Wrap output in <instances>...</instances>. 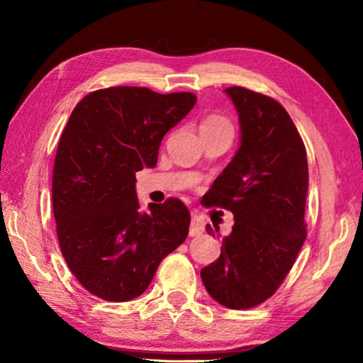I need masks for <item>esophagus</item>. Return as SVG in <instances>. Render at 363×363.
I'll list each match as a JSON object with an SVG mask.
<instances>
[{
  "label": "esophagus",
  "instance_id": "obj_1",
  "mask_svg": "<svg viewBox=\"0 0 363 363\" xmlns=\"http://www.w3.org/2000/svg\"><path fill=\"white\" fill-rule=\"evenodd\" d=\"M203 230H205L203 219L196 216V214H192V223H190V229H189L190 237H199L200 233H203Z\"/></svg>",
  "mask_w": 363,
  "mask_h": 363
}]
</instances>
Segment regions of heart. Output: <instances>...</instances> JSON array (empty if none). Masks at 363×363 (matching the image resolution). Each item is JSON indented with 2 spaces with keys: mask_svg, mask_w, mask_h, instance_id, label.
Segmentation results:
<instances>
[{
  "mask_svg": "<svg viewBox=\"0 0 363 363\" xmlns=\"http://www.w3.org/2000/svg\"><path fill=\"white\" fill-rule=\"evenodd\" d=\"M223 128H225V130H232L230 121L227 120L224 115L211 113V115H208L203 121H201L200 130L208 131V130H223Z\"/></svg>",
  "mask_w": 363,
  "mask_h": 363,
  "instance_id": "heart-1",
  "label": "heart"
}]
</instances>
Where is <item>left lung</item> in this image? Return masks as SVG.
<instances>
[{
  "label": "left lung",
  "instance_id": "left-lung-1",
  "mask_svg": "<svg viewBox=\"0 0 363 363\" xmlns=\"http://www.w3.org/2000/svg\"><path fill=\"white\" fill-rule=\"evenodd\" d=\"M225 93L238 112L242 144L203 199L208 208L232 211L235 223L201 280L214 301L243 311L272 296L296 261L307 235L309 169L281 104L242 86ZM206 230L213 233L211 225Z\"/></svg>",
  "mask_w": 363,
  "mask_h": 363
}]
</instances>
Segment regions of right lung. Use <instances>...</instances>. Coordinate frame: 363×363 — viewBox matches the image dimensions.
Segmentation results:
<instances>
[{"mask_svg":"<svg viewBox=\"0 0 363 363\" xmlns=\"http://www.w3.org/2000/svg\"><path fill=\"white\" fill-rule=\"evenodd\" d=\"M195 102L192 93L113 86L73 108L54 160L52 210L67 266L94 296H140L187 238L190 213L181 200L139 210L136 173L155 167L163 136Z\"/></svg>","mask_w":363,"mask_h":363,"instance_id":"obj_1","label":"right lung"}]
</instances>
